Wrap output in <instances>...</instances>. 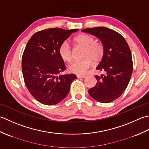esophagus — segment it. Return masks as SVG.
Wrapping results in <instances>:
<instances>
[{"instance_id": "esophagus-1", "label": "esophagus", "mask_w": 149, "mask_h": 149, "mask_svg": "<svg viewBox=\"0 0 149 149\" xmlns=\"http://www.w3.org/2000/svg\"><path fill=\"white\" fill-rule=\"evenodd\" d=\"M77 77L78 78H86V75H77Z\"/></svg>"}]
</instances>
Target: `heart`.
<instances>
[{
  "instance_id": "heart-1",
  "label": "heart",
  "mask_w": 149,
  "mask_h": 149,
  "mask_svg": "<svg viewBox=\"0 0 149 149\" xmlns=\"http://www.w3.org/2000/svg\"><path fill=\"white\" fill-rule=\"evenodd\" d=\"M74 42L84 47L82 56L84 58L75 60L69 65V71L76 74H83L95 63H99L105 54L104 45L101 42L96 41L93 36L82 33L76 36ZM58 54L60 58L65 62H70L72 58V48L69 42L65 40L60 44Z\"/></svg>"
}]
</instances>
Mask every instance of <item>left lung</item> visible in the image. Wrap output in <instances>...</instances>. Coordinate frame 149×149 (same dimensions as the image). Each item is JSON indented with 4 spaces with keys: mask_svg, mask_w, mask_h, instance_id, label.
Here are the masks:
<instances>
[{
    "mask_svg": "<svg viewBox=\"0 0 149 149\" xmlns=\"http://www.w3.org/2000/svg\"><path fill=\"white\" fill-rule=\"evenodd\" d=\"M98 37L105 47V54L96 69L105 72L96 75L97 83L89 89L93 98L109 103L118 98L128 86L133 70L131 51L125 39L119 33L105 27L81 30Z\"/></svg>",
    "mask_w": 149,
    "mask_h": 149,
    "instance_id": "1",
    "label": "left lung"
}]
</instances>
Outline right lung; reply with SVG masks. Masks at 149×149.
I'll return each instance as SVG.
<instances>
[{
	"mask_svg": "<svg viewBox=\"0 0 149 149\" xmlns=\"http://www.w3.org/2000/svg\"><path fill=\"white\" fill-rule=\"evenodd\" d=\"M78 29L50 28L35 33L22 54L24 83L35 100L42 104L55 105L64 99L77 76L58 74L66 67L58 54V47Z\"/></svg>",
	"mask_w": 149,
	"mask_h": 149,
	"instance_id": "1",
	"label": "right lung"
}]
</instances>
